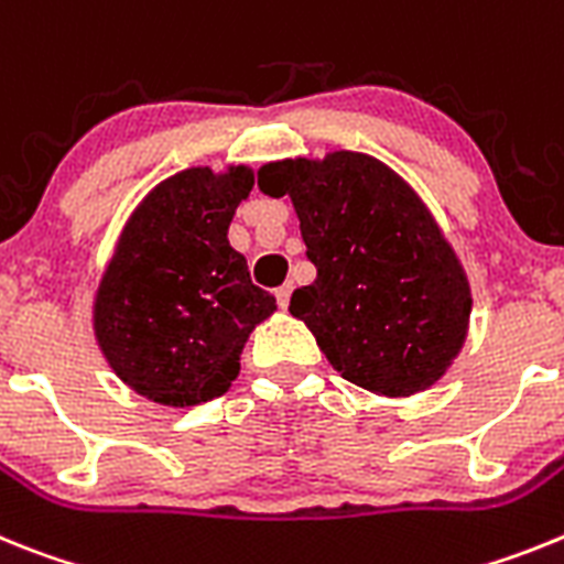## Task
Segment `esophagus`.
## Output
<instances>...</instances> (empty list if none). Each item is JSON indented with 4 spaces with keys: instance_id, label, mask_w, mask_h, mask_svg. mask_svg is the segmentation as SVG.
<instances>
[{
    "instance_id": "34e87169",
    "label": "esophagus",
    "mask_w": 564,
    "mask_h": 564,
    "mask_svg": "<svg viewBox=\"0 0 564 564\" xmlns=\"http://www.w3.org/2000/svg\"><path fill=\"white\" fill-rule=\"evenodd\" d=\"M275 297H278V306H281V310H286L289 297H292V286H289V283H283L281 289H275Z\"/></svg>"
}]
</instances>
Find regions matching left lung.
Here are the masks:
<instances>
[{
    "instance_id": "obj_1",
    "label": "left lung",
    "mask_w": 564,
    "mask_h": 564,
    "mask_svg": "<svg viewBox=\"0 0 564 564\" xmlns=\"http://www.w3.org/2000/svg\"><path fill=\"white\" fill-rule=\"evenodd\" d=\"M258 187L295 204L317 278L292 292L289 312L326 360L386 398L437 383L465 340L471 289L414 189L349 150L261 166Z\"/></svg>"
}]
</instances>
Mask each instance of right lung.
<instances>
[{
	"instance_id": "right-lung-1",
	"label": "right lung",
	"mask_w": 564,
	"mask_h": 564,
	"mask_svg": "<svg viewBox=\"0 0 564 564\" xmlns=\"http://www.w3.org/2000/svg\"><path fill=\"white\" fill-rule=\"evenodd\" d=\"M252 184L247 166H193L161 181L121 232L93 321L112 371L155 403L221 398L249 332L275 312L227 241Z\"/></svg>"
}]
</instances>
